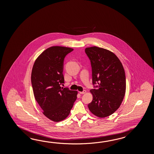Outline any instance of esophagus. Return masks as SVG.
<instances>
[{
  "label": "esophagus",
  "mask_w": 154,
  "mask_h": 154,
  "mask_svg": "<svg viewBox=\"0 0 154 154\" xmlns=\"http://www.w3.org/2000/svg\"><path fill=\"white\" fill-rule=\"evenodd\" d=\"M86 92V90H83L82 91L79 92V93H80V94H85Z\"/></svg>",
  "instance_id": "obj_1"
}]
</instances>
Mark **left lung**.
Segmentation results:
<instances>
[{
	"instance_id": "1",
	"label": "left lung",
	"mask_w": 154,
	"mask_h": 154,
	"mask_svg": "<svg viewBox=\"0 0 154 154\" xmlns=\"http://www.w3.org/2000/svg\"><path fill=\"white\" fill-rule=\"evenodd\" d=\"M85 51L90 60L92 84L96 88L90 90L93 100L88 109L98 117H106L118 109L125 97V69L118 57L107 49L94 46Z\"/></svg>"
}]
</instances>
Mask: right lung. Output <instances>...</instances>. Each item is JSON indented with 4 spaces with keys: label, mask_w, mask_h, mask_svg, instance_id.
Segmentation results:
<instances>
[{
    "label": "right lung",
    "mask_w": 154,
    "mask_h": 154,
    "mask_svg": "<svg viewBox=\"0 0 154 154\" xmlns=\"http://www.w3.org/2000/svg\"><path fill=\"white\" fill-rule=\"evenodd\" d=\"M72 48L53 46L43 51L36 59L31 72L35 98L43 113L53 121L65 119L77 98V91L62 88L64 60Z\"/></svg>",
    "instance_id": "1"
}]
</instances>
